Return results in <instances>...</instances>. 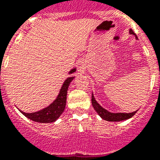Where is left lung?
<instances>
[{"label": "left lung", "instance_id": "obj_1", "mask_svg": "<svg viewBox=\"0 0 160 160\" xmlns=\"http://www.w3.org/2000/svg\"><path fill=\"white\" fill-rule=\"evenodd\" d=\"M129 34L131 35H134L136 36V37L137 38V36H136L135 32L130 29L129 30ZM92 105H93V107L94 109L96 111L100 116L101 117V118H103L104 120H107V121H110V122H119V121H123V120H126L130 118L131 117H133L135 114L137 112V111H135L133 112H130V113H123V112H117V113H113V112H110L107 110H106L105 108L101 107V105L98 103L97 101H95L94 99V94H92Z\"/></svg>", "mask_w": 160, "mask_h": 160}]
</instances>
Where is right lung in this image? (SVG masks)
<instances>
[{
    "label": "right lung",
    "instance_id": "add662e5",
    "mask_svg": "<svg viewBox=\"0 0 160 160\" xmlns=\"http://www.w3.org/2000/svg\"><path fill=\"white\" fill-rule=\"evenodd\" d=\"M76 68H73L70 71L69 74H72L76 72ZM74 79V77H70L66 79L64 82L62 87L59 90V93L55 100L51 104L47 107L44 109H42L39 112H31V113H26L20 111L24 116L28 118L29 119L38 122V123H53L58 119L60 115L66 108V95H67V90L71 82Z\"/></svg>",
    "mask_w": 160,
    "mask_h": 160
}]
</instances>
